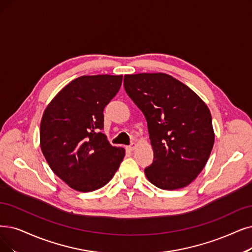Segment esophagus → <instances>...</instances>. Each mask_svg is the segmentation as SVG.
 Listing matches in <instances>:
<instances>
[{
  "mask_svg": "<svg viewBox=\"0 0 252 252\" xmlns=\"http://www.w3.org/2000/svg\"><path fill=\"white\" fill-rule=\"evenodd\" d=\"M135 148H136V144H135V143H132L130 146H127V147H126V149L129 150V151H133Z\"/></svg>",
  "mask_w": 252,
  "mask_h": 252,
  "instance_id": "obj_1",
  "label": "esophagus"
}]
</instances>
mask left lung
I'll list each match as a JSON object with an SVG mask.
<instances>
[{
	"label": "left lung",
	"instance_id": "obj_1",
	"mask_svg": "<svg viewBox=\"0 0 252 252\" xmlns=\"http://www.w3.org/2000/svg\"><path fill=\"white\" fill-rule=\"evenodd\" d=\"M124 88L147 120L154 159L146 177L160 189L186 187L205 167L214 145L208 106L165 73L127 74Z\"/></svg>",
	"mask_w": 252,
	"mask_h": 252
}]
</instances>
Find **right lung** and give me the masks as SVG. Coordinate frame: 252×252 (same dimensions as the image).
<instances>
[{
	"instance_id": "1",
	"label": "right lung",
	"mask_w": 252,
	"mask_h": 252,
	"mask_svg": "<svg viewBox=\"0 0 252 252\" xmlns=\"http://www.w3.org/2000/svg\"><path fill=\"white\" fill-rule=\"evenodd\" d=\"M122 75H84L60 91L40 123V147L53 172L74 190L106 185L125 156L108 143L103 110L122 85Z\"/></svg>"
}]
</instances>
